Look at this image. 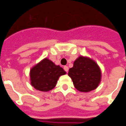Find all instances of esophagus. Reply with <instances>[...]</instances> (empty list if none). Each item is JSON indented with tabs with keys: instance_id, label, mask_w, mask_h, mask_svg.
Masks as SVG:
<instances>
[{
	"instance_id": "1",
	"label": "esophagus",
	"mask_w": 126,
	"mask_h": 126,
	"mask_svg": "<svg viewBox=\"0 0 126 126\" xmlns=\"http://www.w3.org/2000/svg\"><path fill=\"white\" fill-rule=\"evenodd\" d=\"M64 69L65 70V72H67H67H68V71H69V67L67 66H64Z\"/></svg>"
}]
</instances>
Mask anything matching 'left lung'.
<instances>
[{"mask_svg": "<svg viewBox=\"0 0 126 126\" xmlns=\"http://www.w3.org/2000/svg\"><path fill=\"white\" fill-rule=\"evenodd\" d=\"M76 89L81 92H90L98 86L102 72L96 62L88 57L81 56L74 62L68 73Z\"/></svg>", "mask_w": 126, "mask_h": 126, "instance_id": "1", "label": "left lung"}]
</instances>
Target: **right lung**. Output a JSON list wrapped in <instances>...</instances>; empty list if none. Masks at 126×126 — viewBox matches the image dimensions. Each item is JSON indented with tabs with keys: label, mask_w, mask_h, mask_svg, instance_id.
Returning a JSON list of instances; mask_svg holds the SVG:
<instances>
[{
	"label": "right lung",
	"mask_w": 126,
	"mask_h": 126,
	"mask_svg": "<svg viewBox=\"0 0 126 126\" xmlns=\"http://www.w3.org/2000/svg\"><path fill=\"white\" fill-rule=\"evenodd\" d=\"M66 74L60 65L45 58L31 69L30 81L32 86L41 92H49L56 86L61 76Z\"/></svg>",
	"instance_id": "right-lung-1"
}]
</instances>
